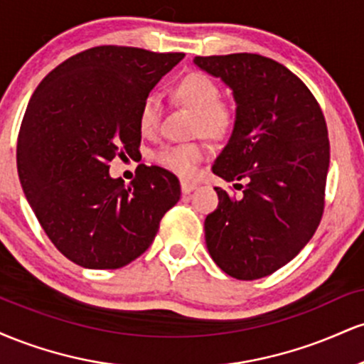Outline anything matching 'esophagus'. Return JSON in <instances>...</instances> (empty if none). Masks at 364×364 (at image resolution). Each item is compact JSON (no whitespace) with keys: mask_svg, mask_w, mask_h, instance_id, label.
<instances>
[{"mask_svg":"<svg viewBox=\"0 0 364 364\" xmlns=\"http://www.w3.org/2000/svg\"><path fill=\"white\" fill-rule=\"evenodd\" d=\"M196 188V185L195 183H190V181H181V191L185 195H188V193H191V191H193Z\"/></svg>","mask_w":364,"mask_h":364,"instance_id":"1","label":"esophagus"}]
</instances>
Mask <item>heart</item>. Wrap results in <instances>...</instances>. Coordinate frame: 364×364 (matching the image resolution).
I'll list each match as a JSON object with an SVG mask.
<instances>
[{
    "label": "heart",
    "instance_id": "b5f03b06",
    "mask_svg": "<svg viewBox=\"0 0 364 364\" xmlns=\"http://www.w3.org/2000/svg\"><path fill=\"white\" fill-rule=\"evenodd\" d=\"M171 95L178 104L195 112L193 132L210 139H224L235 127V109L220 99V89L214 78L202 72H190L171 87ZM161 116V106L156 97L145 99L139 109V128L144 135L156 132ZM207 157V147L202 141L183 145H169L154 156L161 168L179 176H191L196 164Z\"/></svg>",
    "mask_w": 364,
    "mask_h": 364
}]
</instances>
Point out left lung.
Listing matches in <instances>:
<instances>
[{
    "mask_svg": "<svg viewBox=\"0 0 364 364\" xmlns=\"http://www.w3.org/2000/svg\"><path fill=\"white\" fill-rule=\"evenodd\" d=\"M236 102L232 133L212 171L243 188L240 198L215 188L219 205L205 219L207 250L225 274L255 281L306 246L323 214L330 162L318 102L281 63L252 53L196 56Z\"/></svg>",
    "mask_w": 364,
    "mask_h": 364,
    "instance_id": "obj_1",
    "label": "left lung"
}]
</instances>
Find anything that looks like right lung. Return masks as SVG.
Returning a JSON list of instances; mask_svg holds the SVG:
<instances>
[{"label": "right lung", "mask_w": 364, "mask_h": 364, "mask_svg": "<svg viewBox=\"0 0 364 364\" xmlns=\"http://www.w3.org/2000/svg\"><path fill=\"white\" fill-rule=\"evenodd\" d=\"M183 53L99 46L63 61L25 111L16 169L53 245L83 269H121L152 245L181 196L169 171L139 166L127 186L109 162L139 150V109Z\"/></svg>", "instance_id": "obj_1"}]
</instances>
